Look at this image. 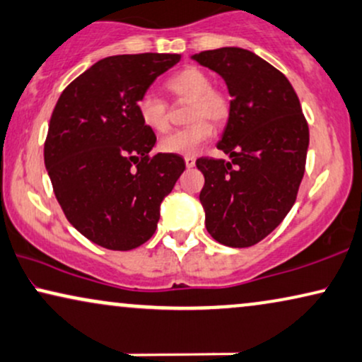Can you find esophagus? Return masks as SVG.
<instances>
[{
	"instance_id": "1",
	"label": "esophagus",
	"mask_w": 362,
	"mask_h": 362,
	"mask_svg": "<svg viewBox=\"0 0 362 362\" xmlns=\"http://www.w3.org/2000/svg\"><path fill=\"white\" fill-rule=\"evenodd\" d=\"M185 163H186V168H194L196 159L192 158V156H186V158H185Z\"/></svg>"
}]
</instances>
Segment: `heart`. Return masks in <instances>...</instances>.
<instances>
[{
	"mask_svg": "<svg viewBox=\"0 0 362 362\" xmlns=\"http://www.w3.org/2000/svg\"><path fill=\"white\" fill-rule=\"evenodd\" d=\"M166 89L180 100L191 101L189 119L194 123L187 128L176 129L159 141V148L164 153L189 156L194 154L204 143L213 138V126L203 117L216 124H223L229 118L231 105L223 91L213 88L211 78L199 68H185L166 79ZM138 115L146 128L163 133L170 128L168 106L161 98L146 93L138 101Z\"/></svg>",
	"mask_w": 362,
	"mask_h": 362,
	"instance_id": "heart-1",
	"label": "heart"
}]
</instances>
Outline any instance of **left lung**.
<instances>
[{
	"label": "left lung",
	"instance_id": "8db88e82",
	"mask_svg": "<svg viewBox=\"0 0 362 362\" xmlns=\"http://www.w3.org/2000/svg\"><path fill=\"white\" fill-rule=\"evenodd\" d=\"M191 59L218 73L231 112L218 149L231 161L199 158L206 229L229 247L259 243L293 208L304 176L309 128L288 78L252 51H203Z\"/></svg>",
	"mask_w": 362,
	"mask_h": 362
}]
</instances>
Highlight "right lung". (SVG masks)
I'll return each mask as SVG.
<instances>
[{
	"mask_svg": "<svg viewBox=\"0 0 362 362\" xmlns=\"http://www.w3.org/2000/svg\"><path fill=\"white\" fill-rule=\"evenodd\" d=\"M180 54L100 59L61 93L49 119L45 166L68 221L98 246L129 251L156 231L163 199L186 164L151 158L156 134L141 123L138 101Z\"/></svg>",
	"mask_w": 362,
	"mask_h": 362,
	"instance_id": "1",
	"label": "right lung"
}]
</instances>
